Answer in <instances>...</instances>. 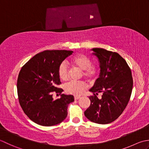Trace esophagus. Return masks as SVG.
Masks as SVG:
<instances>
[{"instance_id":"1","label":"esophagus","mask_w":149,"mask_h":149,"mask_svg":"<svg viewBox=\"0 0 149 149\" xmlns=\"http://www.w3.org/2000/svg\"><path fill=\"white\" fill-rule=\"evenodd\" d=\"M81 98L80 96H74V100H79Z\"/></svg>"}]
</instances>
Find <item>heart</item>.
Returning a JSON list of instances; mask_svg holds the SVG:
<instances>
[{"label":"heart","instance_id":"b5f03b06","mask_svg":"<svg viewBox=\"0 0 149 149\" xmlns=\"http://www.w3.org/2000/svg\"><path fill=\"white\" fill-rule=\"evenodd\" d=\"M71 63L74 67L82 70V76L89 80H96L100 73L98 65L93 64L89 56L83 54H78L71 58ZM58 75L62 81H68L69 79V70L65 62H62L58 68ZM87 88V84L84 81H70L65 86V91L74 96L81 95Z\"/></svg>","mask_w":149,"mask_h":149}]
</instances>
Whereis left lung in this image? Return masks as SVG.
Here are the masks:
<instances>
[{"label": "left lung", "instance_id": "1", "mask_svg": "<svg viewBox=\"0 0 149 149\" xmlns=\"http://www.w3.org/2000/svg\"><path fill=\"white\" fill-rule=\"evenodd\" d=\"M93 54L100 62V74L89 91L91 105L84 112L94 123L107 124L116 120L125 110L131 96L133 79L125 60L116 52L94 48ZM102 92V98L97 95Z\"/></svg>", "mask_w": 149, "mask_h": 149}]
</instances>
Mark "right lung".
<instances>
[{"label":"right lung","mask_w":149,"mask_h":149,"mask_svg":"<svg viewBox=\"0 0 149 149\" xmlns=\"http://www.w3.org/2000/svg\"><path fill=\"white\" fill-rule=\"evenodd\" d=\"M72 51L46 50L36 54L21 68L17 79L19 104L30 120L42 126L61 123L68 115L72 95L61 94L58 68ZM61 98L54 100L53 93Z\"/></svg>","instance_id":"obj_1"}]
</instances>
